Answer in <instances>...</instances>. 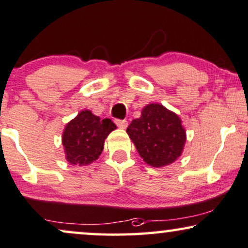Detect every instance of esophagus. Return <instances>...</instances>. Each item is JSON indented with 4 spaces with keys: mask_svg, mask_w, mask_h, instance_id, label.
<instances>
[{
    "mask_svg": "<svg viewBox=\"0 0 248 248\" xmlns=\"http://www.w3.org/2000/svg\"><path fill=\"white\" fill-rule=\"evenodd\" d=\"M115 124H117L118 128H120V129H126L128 126V122L126 120H115Z\"/></svg>",
    "mask_w": 248,
    "mask_h": 248,
    "instance_id": "esophagus-1",
    "label": "esophagus"
}]
</instances>
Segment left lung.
<instances>
[{"instance_id":"8db88e82","label":"left lung","mask_w":248,"mask_h":248,"mask_svg":"<svg viewBox=\"0 0 248 248\" xmlns=\"http://www.w3.org/2000/svg\"><path fill=\"white\" fill-rule=\"evenodd\" d=\"M127 134L148 166L162 168L183 154L187 136L179 115L158 103H151L134 119Z\"/></svg>"}]
</instances>
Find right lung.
Here are the masks:
<instances>
[{"label": "right lung", "instance_id": "obj_1", "mask_svg": "<svg viewBox=\"0 0 248 248\" xmlns=\"http://www.w3.org/2000/svg\"><path fill=\"white\" fill-rule=\"evenodd\" d=\"M117 126L110 119H102L90 110H82L65 124L62 145L65 160L74 166H88L100 156L104 141Z\"/></svg>", "mask_w": 248, "mask_h": 248}]
</instances>
